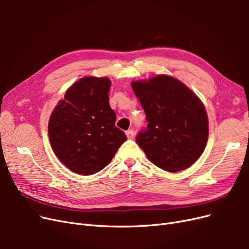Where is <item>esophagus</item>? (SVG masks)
I'll return each instance as SVG.
<instances>
[{
    "instance_id": "obj_1",
    "label": "esophagus",
    "mask_w": 249,
    "mask_h": 249,
    "mask_svg": "<svg viewBox=\"0 0 249 249\" xmlns=\"http://www.w3.org/2000/svg\"><path fill=\"white\" fill-rule=\"evenodd\" d=\"M125 135H126V137L129 138V139H133L134 136H135V132L133 130H127L125 132Z\"/></svg>"
}]
</instances>
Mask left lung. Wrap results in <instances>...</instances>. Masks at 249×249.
Segmentation results:
<instances>
[{
    "label": "left lung",
    "instance_id": "8db88e82",
    "mask_svg": "<svg viewBox=\"0 0 249 249\" xmlns=\"http://www.w3.org/2000/svg\"><path fill=\"white\" fill-rule=\"evenodd\" d=\"M132 87L146 115V127L136 142L148 160L169 172L190 167L205 150L209 136L200 100L182 82L164 74L132 82Z\"/></svg>",
    "mask_w": 249,
    "mask_h": 249
}]
</instances>
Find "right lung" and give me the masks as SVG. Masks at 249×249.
<instances>
[{"instance_id":"1","label":"right lung","mask_w":249,"mask_h":249,"mask_svg":"<svg viewBox=\"0 0 249 249\" xmlns=\"http://www.w3.org/2000/svg\"><path fill=\"white\" fill-rule=\"evenodd\" d=\"M110 85L108 78L80 79L50 117L53 150L67 168L79 175L101 171L126 140L115 125L116 114L109 104Z\"/></svg>"}]
</instances>
